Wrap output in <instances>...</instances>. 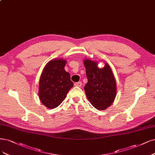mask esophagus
<instances>
[{
	"mask_svg": "<svg viewBox=\"0 0 155 155\" xmlns=\"http://www.w3.org/2000/svg\"><path fill=\"white\" fill-rule=\"evenodd\" d=\"M82 85V83L81 82H77V83H74V86L76 87H80Z\"/></svg>",
	"mask_w": 155,
	"mask_h": 155,
	"instance_id": "esophagus-1",
	"label": "esophagus"
}]
</instances>
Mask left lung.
<instances>
[{
    "label": "left lung",
    "mask_w": 155,
    "mask_h": 155,
    "mask_svg": "<svg viewBox=\"0 0 155 155\" xmlns=\"http://www.w3.org/2000/svg\"><path fill=\"white\" fill-rule=\"evenodd\" d=\"M88 83L84 87L88 99L94 107L100 110L107 108L116 96V82L110 67L107 63L99 68L97 63L84 60Z\"/></svg>",
    "instance_id": "left-lung-1"
}]
</instances>
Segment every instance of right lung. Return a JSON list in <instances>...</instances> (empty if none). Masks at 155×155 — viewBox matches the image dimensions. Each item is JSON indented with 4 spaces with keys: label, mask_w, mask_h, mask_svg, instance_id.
<instances>
[{
    "label": "right lung",
    "mask_w": 155,
    "mask_h": 155,
    "mask_svg": "<svg viewBox=\"0 0 155 155\" xmlns=\"http://www.w3.org/2000/svg\"><path fill=\"white\" fill-rule=\"evenodd\" d=\"M66 61L53 60L45 67L40 79L39 97L49 108H55L65 99L73 87L70 74L64 69Z\"/></svg>",
    "instance_id": "1"
}]
</instances>
